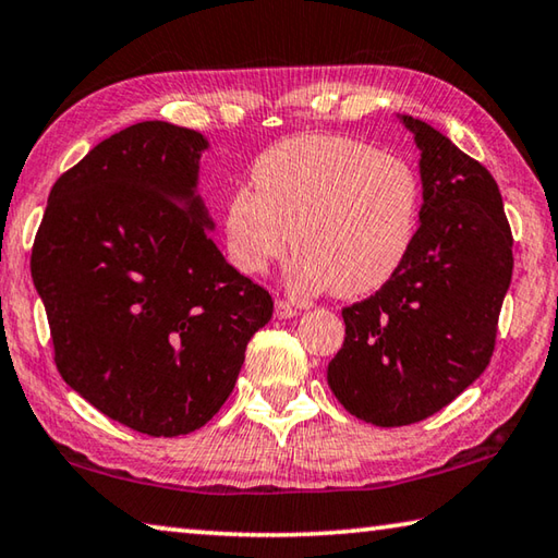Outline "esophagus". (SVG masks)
<instances>
[{
  "instance_id": "obj_1",
  "label": "esophagus",
  "mask_w": 558,
  "mask_h": 558,
  "mask_svg": "<svg viewBox=\"0 0 558 558\" xmlns=\"http://www.w3.org/2000/svg\"><path fill=\"white\" fill-rule=\"evenodd\" d=\"M298 315V310L290 305V302H286V300H276V317L278 319H290V317H295Z\"/></svg>"
}]
</instances>
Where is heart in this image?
Listing matches in <instances>:
<instances>
[{
  "label": "heart",
  "mask_w": 558,
  "mask_h": 558,
  "mask_svg": "<svg viewBox=\"0 0 558 558\" xmlns=\"http://www.w3.org/2000/svg\"><path fill=\"white\" fill-rule=\"evenodd\" d=\"M223 209L231 266L263 276L292 241L288 286L362 298L399 276L418 239L423 186L399 155L342 135H295L270 145Z\"/></svg>",
  "instance_id": "b5f03b06"
}]
</instances>
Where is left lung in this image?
I'll use <instances>...</instances> for the list:
<instances>
[{"mask_svg":"<svg viewBox=\"0 0 558 558\" xmlns=\"http://www.w3.org/2000/svg\"><path fill=\"white\" fill-rule=\"evenodd\" d=\"M418 239L399 276L342 310L344 344L327 366L337 401L381 428L418 423L487 369L512 280V229L493 174L418 118Z\"/></svg>","mask_w":558,"mask_h":558,"instance_id":"left-lung-1","label":"left lung"}]
</instances>
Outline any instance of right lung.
I'll return each instance as SVG.
<instances>
[{"label": "right lung", "mask_w": 558, "mask_h": 558, "mask_svg": "<svg viewBox=\"0 0 558 558\" xmlns=\"http://www.w3.org/2000/svg\"><path fill=\"white\" fill-rule=\"evenodd\" d=\"M196 130L147 120L102 140L49 194L32 278L63 381L155 438L209 423L272 298L229 266L199 196Z\"/></svg>", "instance_id": "right-lung-1"}]
</instances>
